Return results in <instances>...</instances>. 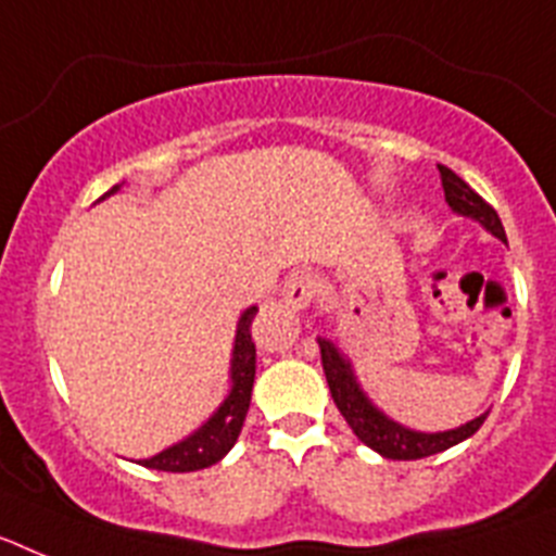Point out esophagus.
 <instances>
[{
    "label": "esophagus",
    "instance_id": "obj_1",
    "mask_svg": "<svg viewBox=\"0 0 556 556\" xmlns=\"http://www.w3.org/2000/svg\"><path fill=\"white\" fill-rule=\"evenodd\" d=\"M314 294H317V281H314L308 273L292 275L287 281V289H283V301H287L289 308L294 312H303V308L312 306Z\"/></svg>",
    "mask_w": 556,
    "mask_h": 556
}]
</instances>
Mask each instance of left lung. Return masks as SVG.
Instances as JSON below:
<instances>
[{"label":"left lung","instance_id":"left-lung-1","mask_svg":"<svg viewBox=\"0 0 556 556\" xmlns=\"http://www.w3.org/2000/svg\"><path fill=\"white\" fill-rule=\"evenodd\" d=\"M440 178H443V191H445V203L451 205L454 214L459 217H468L473 223H479L481 228L493 233L495 239L507 244V233H504V225H501L498 214L490 203L476 194L465 180L451 172L448 166H440ZM323 353V370H326L328 390H331L333 404L342 412V417L348 420V426L353 429V434L372 448L376 454H381L384 459H424V456L440 454V451L454 448L456 443L473 437L476 431L481 429L488 412L473 420H468L465 426H456V429L448 431H415L409 426L397 424L390 415L378 409L370 401L362 384H358L356 372H353L351 358L339 351L337 342L326 337H317Z\"/></svg>","mask_w":556,"mask_h":556}]
</instances>
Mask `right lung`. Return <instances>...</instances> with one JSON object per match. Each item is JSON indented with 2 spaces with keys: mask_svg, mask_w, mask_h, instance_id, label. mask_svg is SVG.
I'll list each match as a JSON object with an SVG mask.
<instances>
[{
  "mask_svg": "<svg viewBox=\"0 0 556 556\" xmlns=\"http://www.w3.org/2000/svg\"><path fill=\"white\" fill-rule=\"evenodd\" d=\"M119 186H113L111 191H105L102 200L116 194ZM255 312H258L255 306L244 308L239 323H236L233 353H230V390L223 404L217 406V412L200 429L184 437L180 443L169 445V448L150 456V459H139V465L152 470H166V473H191V470H203L211 468V465H217L233 448V443L239 440V431L244 426V417H248L250 395H253L255 345L253 337H250V326H253Z\"/></svg>",
  "mask_w": 556,
  "mask_h": 556,
  "instance_id": "add662e5",
  "label": "right lung"
}]
</instances>
